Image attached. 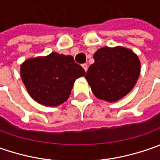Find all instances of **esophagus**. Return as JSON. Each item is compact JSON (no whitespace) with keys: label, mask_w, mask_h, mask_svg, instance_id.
I'll use <instances>...</instances> for the list:
<instances>
[{"label":"esophagus","mask_w":160,"mask_h":160,"mask_svg":"<svg viewBox=\"0 0 160 160\" xmlns=\"http://www.w3.org/2000/svg\"><path fill=\"white\" fill-rule=\"evenodd\" d=\"M82 67H83V68L84 69V71L86 72V71H87V69H88V65H87V64H83V65H82Z\"/></svg>","instance_id":"34e87169"}]
</instances>
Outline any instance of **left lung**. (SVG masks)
I'll use <instances>...</instances> for the list:
<instances>
[{
    "label": "left lung",
    "instance_id": "left-lung-1",
    "mask_svg": "<svg viewBox=\"0 0 160 160\" xmlns=\"http://www.w3.org/2000/svg\"><path fill=\"white\" fill-rule=\"evenodd\" d=\"M85 79L94 95L109 102H118L134 87L141 72L137 55L130 49L103 47L93 55Z\"/></svg>",
    "mask_w": 160,
    "mask_h": 160
}]
</instances>
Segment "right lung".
<instances>
[{
    "label": "right lung",
    "instance_id": "add662e5",
    "mask_svg": "<svg viewBox=\"0 0 160 160\" xmlns=\"http://www.w3.org/2000/svg\"><path fill=\"white\" fill-rule=\"evenodd\" d=\"M20 75L29 95L35 102L55 107L68 99L75 81L83 77L85 71L70 55L52 52L24 61Z\"/></svg>",
    "mask_w": 160,
    "mask_h": 160
}]
</instances>
